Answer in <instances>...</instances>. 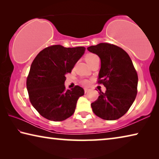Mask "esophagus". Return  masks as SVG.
Returning a JSON list of instances; mask_svg holds the SVG:
<instances>
[{
  "label": "esophagus",
  "instance_id": "34e87169",
  "mask_svg": "<svg viewBox=\"0 0 159 159\" xmlns=\"http://www.w3.org/2000/svg\"><path fill=\"white\" fill-rule=\"evenodd\" d=\"M84 91L85 93H88V91H89V89H88V88H84Z\"/></svg>",
  "mask_w": 159,
  "mask_h": 159
}]
</instances>
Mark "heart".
I'll use <instances>...</instances> for the list:
<instances>
[{
    "label": "heart",
    "mask_w": 159,
    "mask_h": 159,
    "mask_svg": "<svg viewBox=\"0 0 159 159\" xmlns=\"http://www.w3.org/2000/svg\"><path fill=\"white\" fill-rule=\"evenodd\" d=\"M96 57H98V56L95 55H94V54H88V55H86L85 60L88 63V62H90V61H92L93 60H94V59L96 58ZM83 83L84 85H88V80H83Z\"/></svg>",
    "instance_id": "obj_1"
}]
</instances>
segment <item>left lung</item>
Returning a JSON list of instances; mask_svg holds the SVG:
<instances>
[{
	"label": "left lung",
	"mask_w": 159,
	"mask_h": 159,
	"mask_svg": "<svg viewBox=\"0 0 159 159\" xmlns=\"http://www.w3.org/2000/svg\"><path fill=\"white\" fill-rule=\"evenodd\" d=\"M101 60L99 83L107 88L91 104L93 112L104 120H114L130 109L138 93V76L128 53L116 45L101 43L87 48Z\"/></svg>",
	"instance_id": "left-lung-1"
}]
</instances>
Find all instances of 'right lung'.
I'll use <instances>...</instances> for the list:
<instances>
[{"instance_id": "add662e5", "label": "right lung", "mask_w": 159, "mask_h": 159, "mask_svg": "<svg viewBox=\"0 0 159 159\" xmlns=\"http://www.w3.org/2000/svg\"><path fill=\"white\" fill-rule=\"evenodd\" d=\"M85 48L55 45L41 51L32 62L26 80L29 99L36 111L53 121L73 115L84 90L79 85L65 90L66 74L85 53Z\"/></svg>"}]
</instances>
